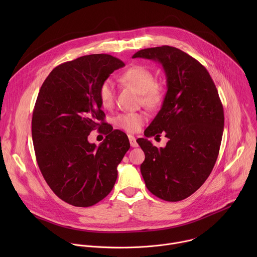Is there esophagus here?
I'll return each instance as SVG.
<instances>
[{"instance_id":"esophagus-1","label":"esophagus","mask_w":257,"mask_h":257,"mask_svg":"<svg viewBox=\"0 0 257 257\" xmlns=\"http://www.w3.org/2000/svg\"><path fill=\"white\" fill-rule=\"evenodd\" d=\"M128 138H129L130 145L132 146V148H137L138 144H137V142H136V138H135L133 135H129V136H128Z\"/></svg>"}]
</instances>
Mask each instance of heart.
<instances>
[{"mask_svg": "<svg viewBox=\"0 0 257 257\" xmlns=\"http://www.w3.org/2000/svg\"><path fill=\"white\" fill-rule=\"evenodd\" d=\"M122 83L131 85L141 95L144 106L151 109L159 108L165 99V92L157 83L155 73L144 66H133L119 76ZM116 97V85L111 78L103 80L98 88V98L103 107H111ZM144 116L139 113H123L117 116L116 125L128 132L139 130L144 122Z\"/></svg>", "mask_w": 257, "mask_h": 257, "instance_id": "heart-1", "label": "heart"}]
</instances>
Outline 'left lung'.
I'll return each mask as SVG.
<instances>
[{
  "label": "left lung",
  "mask_w": 257,
  "mask_h": 257,
  "mask_svg": "<svg viewBox=\"0 0 257 257\" xmlns=\"http://www.w3.org/2000/svg\"><path fill=\"white\" fill-rule=\"evenodd\" d=\"M133 58L158 61L167 76L161 111L144 131L146 137L165 132L166 148L137 140L145 155L140 166L145 186L163 200H183L201 187L216 162L224 131L222 101L205 67L177 48L144 49Z\"/></svg>",
  "instance_id": "8db88e82"
}]
</instances>
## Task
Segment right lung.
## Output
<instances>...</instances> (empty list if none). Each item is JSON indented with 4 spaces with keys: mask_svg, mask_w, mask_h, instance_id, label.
<instances>
[{
    "mask_svg": "<svg viewBox=\"0 0 257 257\" xmlns=\"http://www.w3.org/2000/svg\"><path fill=\"white\" fill-rule=\"evenodd\" d=\"M125 66L106 54L83 56L57 66L44 81L31 121L36 162L53 192L65 202L91 206L112 191L117 166L130 149L127 135L104 123L98 88ZM97 128L106 139L87 137Z\"/></svg>",
    "mask_w": 257,
    "mask_h": 257,
    "instance_id": "right-lung-1",
    "label": "right lung"
}]
</instances>
